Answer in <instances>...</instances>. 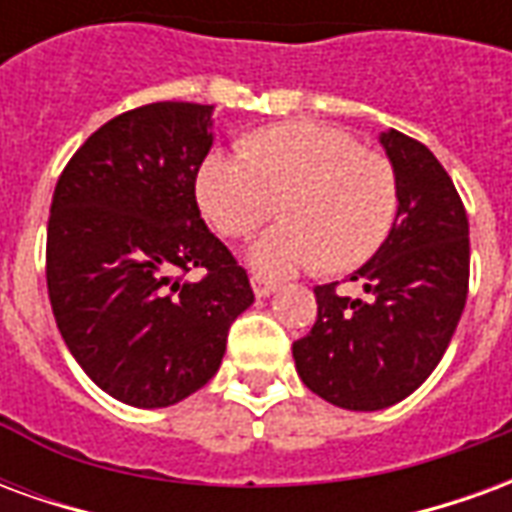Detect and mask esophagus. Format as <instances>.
I'll return each mask as SVG.
<instances>
[{
	"label": "esophagus",
	"instance_id": "esophagus-1",
	"mask_svg": "<svg viewBox=\"0 0 512 512\" xmlns=\"http://www.w3.org/2000/svg\"><path fill=\"white\" fill-rule=\"evenodd\" d=\"M249 282H252V290H255L257 299H266V296H271V293L277 290V282H274V279L260 277V274H252Z\"/></svg>",
	"mask_w": 512,
	"mask_h": 512
}]
</instances>
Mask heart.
I'll list each match as a JSON object with an SVG mask.
<instances>
[{
    "label": "heart",
    "mask_w": 512,
    "mask_h": 512,
    "mask_svg": "<svg viewBox=\"0 0 512 512\" xmlns=\"http://www.w3.org/2000/svg\"><path fill=\"white\" fill-rule=\"evenodd\" d=\"M194 191L224 238L249 235L282 200L285 222L249 249L252 266L266 274L315 263L326 271L359 268L384 246L400 208L389 158L323 123L260 128L246 139V153H208Z\"/></svg>",
    "instance_id": "obj_1"
}]
</instances>
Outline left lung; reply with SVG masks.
I'll return each mask as SVG.
<instances>
[{"label": "left lung", "instance_id": "obj_1", "mask_svg": "<svg viewBox=\"0 0 512 512\" xmlns=\"http://www.w3.org/2000/svg\"><path fill=\"white\" fill-rule=\"evenodd\" d=\"M400 191L392 233L351 274L367 299L318 285V321L293 343L301 381L332 406L378 411L436 370L469 293V219L461 194L428 147L381 134Z\"/></svg>", "mask_w": 512, "mask_h": 512}]
</instances>
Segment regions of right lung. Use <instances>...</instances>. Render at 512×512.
I'll return each mask as SVG.
<instances>
[{"instance_id": "right-lung-1", "label": "right lung", "mask_w": 512, "mask_h": 512, "mask_svg": "<svg viewBox=\"0 0 512 512\" xmlns=\"http://www.w3.org/2000/svg\"><path fill=\"white\" fill-rule=\"evenodd\" d=\"M213 106L161 101L112 117L62 169L46 233L54 321L106 395L164 408L208 384L230 323L255 301L205 227L197 169ZM200 267L203 279L182 277Z\"/></svg>"}]
</instances>
